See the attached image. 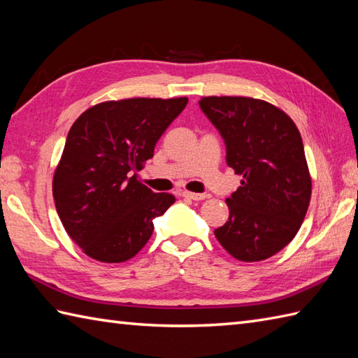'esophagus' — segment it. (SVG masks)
Here are the masks:
<instances>
[{"instance_id":"obj_1","label":"esophagus","mask_w":358,"mask_h":358,"mask_svg":"<svg viewBox=\"0 0 358 358\" xmlns=\"http://www.w3.org/2000/svg\"><path fill=\"white\" fill-rule=\"evenodd\" d=\"M181 196H185V199H189V200H195V201H200V200H204L206 199V194H196V192H189V191H183L181 192Z\"/></svg>"}]
</instances>
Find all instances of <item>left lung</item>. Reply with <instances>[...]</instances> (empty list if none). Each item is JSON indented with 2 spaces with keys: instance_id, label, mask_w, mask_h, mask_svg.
Instances as JSON below:
<instances>
[{
  "instance_id": "obj_1",
  "label": "left lung",
  "mask_w": 358,
  "mask_h": 358,
  "mask_svg": "<svg viewBox=\"0 0 358 358\" xmlns=\"http://www.w3.org/2000/svg\"><path fill=\"white\" fill-rule=\"evenodd\" d=\"M200 108L243 178L215 237L240 262L266 260L294 240L308 212L313 180L301 135L286 112L257 98L201 96Z\"/></svg>"
}]
</instances>
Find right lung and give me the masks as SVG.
Returning <instances> with one entry per match:
<instances>
[{
    "instance_id": "1",
    "label": "right lung",
    "mask_w": 358,
    "mask_h": 358,
    "mask_svg": "<svg viewBox=\"0 0 358 358\" xmlns=\"http://www.w3.org/2000/svg\"><path fill=\"white\" fill-rule=\"evenodd\" d=\"M186 104V96L104 101L72 124L52 192L66 232L90 258L135 257L154 232V218L173 204V195L152 192L136 172Z\"/></svg>"
}]
</instances>
